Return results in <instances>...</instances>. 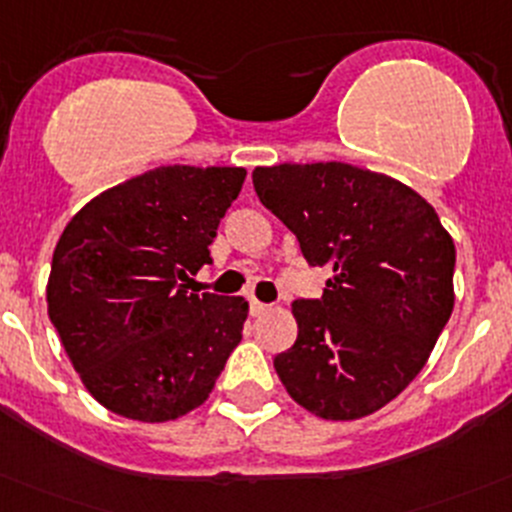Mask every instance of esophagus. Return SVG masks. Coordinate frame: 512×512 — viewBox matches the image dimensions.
<instances>
[{"label": "esophagus", "instance_id": "obj_1", "mask_svg": "<svg viewBox=\"0 0 512 512\" xmlns=\"http://www.w3.org/2000/svg\"><path fill=\"white\" fill-rule=\"evenodd\" d=\"M248 311H251V316H261L269 311V304H264L259 299H248Z\"/></svg>", "mask_w": 512, "mask_h": 512}]
</instances>
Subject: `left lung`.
<instances>
[{
    "instance_id": "obj_1",
    "label": "left lung",
    "mask_w": 512,
    "mask_h": 512,
    "mask_svg": "<svg viewBox=\"0 0 512 512\" xmlns=\"http://www.w3.org/2000/svg\"><path fill=\"white\" fill-rule=\"evenodd\" d=\"M253 188L311 266L321 299L291 304L299 334L274 359L294 402L324 420L382 410L430 359L455 304V243L410 186L349 163L253 170Z\"/></svg>"
}]
</instances>
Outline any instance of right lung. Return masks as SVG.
<instances>
[{"instance_id": "right-lung-1", "label": "right lung", "mask_w": 512, "mask_h": 512, "mask_svg": "<svg viewBox=\"0 0 512 512\" xmlns=\"http://www.w3.org/2000/svg\"><path fill=\"white\" fill-rule=\"evenodd\" d=\"M243 168L160 165L72 216L52 253L47 314L87 392L138 422L178 420L241 342L243 296L188 294L211 264Z\"/></svg>"}]
</instances>
